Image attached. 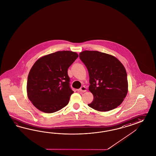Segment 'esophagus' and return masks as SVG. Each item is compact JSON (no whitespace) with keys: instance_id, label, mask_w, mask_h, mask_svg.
I'll list each match as a JSON object with an SVG mask.
<instances>
[{"instance_id":"obj_1","label":"esophagus","mask_w":156,"mask_h":156,"mask_svg":"<svg viewBox=\"0 0 156 156\" xmlns=\"http://www.w3.org/2000/svg\"><path fill=\"white\" fill-rule=\"evenodd\" d=\"M79 91L81 92H86L87 91V89L85 86H82L80 89H79Z\"/></svg>"}]
</instances>
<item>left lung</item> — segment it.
I'll list each match as a JSON object with an SVG mask.
<instances>
[{
	"label": "left lung",
	"mask_w": 156,
	"mask_h": 156,
	"mask_svg": "<svg viewBox=\"0 0 156 156\" xmlns=\"http://www.w3.org/2000/svg\"><path fill=\"white\" fill-rule=\"evenodd\" d=\"M80 57L88 70L89 90L94 96L89 107L105 112L120 105L128 91L126 70L122 62L98 51H83Z\"/></svg>",
	"instance_id": "obj_1"
}]
</instances>
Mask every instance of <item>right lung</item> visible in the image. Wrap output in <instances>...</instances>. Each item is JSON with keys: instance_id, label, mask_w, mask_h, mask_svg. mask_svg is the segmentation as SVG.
Returning a JSON list of instances; mask_svg holds the SVG:
<instances>
[{"instance_id": "right-lung-1", "label": "right lung", "mask_w": 156, "mask_h": 156, "mask_svg": "<svg viewBox=\"0 0 156 156\" xmlns=\"http://www.w3.org/2000/svg\"><path fill=\"white\" fill-rule=\"evenodd\" d=\"M78 57L74 51H58L35 62L28 76L27 92L36 108L51 114L67 105L74 93L69 86L67 70Z\"/></svg>"}]
</instances>
